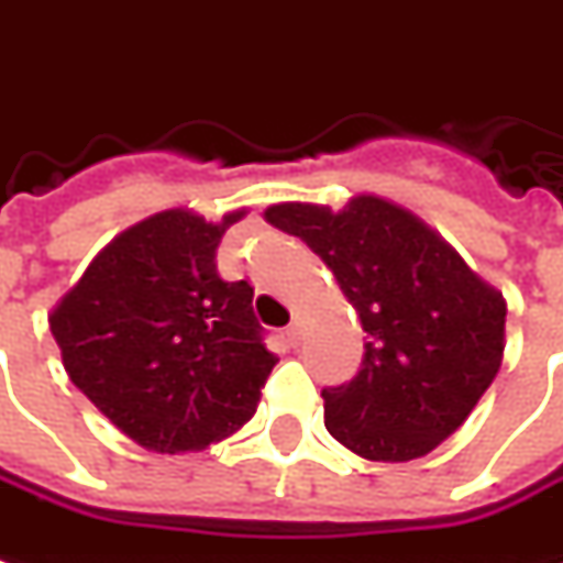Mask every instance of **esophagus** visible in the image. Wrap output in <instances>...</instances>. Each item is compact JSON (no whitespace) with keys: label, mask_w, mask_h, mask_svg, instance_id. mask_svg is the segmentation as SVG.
<instances>
[{"label":"esophagus","mask_w":563,"mask_h":563,"mask_svg":"<svg viewBox=\"0 0 563 563\" xmlns=\"http://www.w3.org/2000/svg\"><path fill=\"white\" fill-rule=\"evenodd\" d=\"M286 341H289V344H298V341H301V322L298 320H292L289 322V325H286Z\"/></svg>","instance_id":"1"}]
</instances>
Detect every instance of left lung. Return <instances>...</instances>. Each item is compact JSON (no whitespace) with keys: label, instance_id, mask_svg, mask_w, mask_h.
Returning a JSON list of instances; mask_svg holds the SVG:
<instances>
[{"label":"left lung","instance_id":"obj_1","mask_svg":"<svg viewBox=\"0 0 563 563\" xmlns=\"http://www.w3.org/2000/svg\"><path fill=\"white\" fill-rule=\"evenodd\" d=\"M265 219L329 265L368 335L360 372L322 390L325 430L384 463L442 445L500 372L503 295L390 200L360 195L341 213L277 203Z\"/></svg>","mask_w":563,"mask_h":563}]
</instances>
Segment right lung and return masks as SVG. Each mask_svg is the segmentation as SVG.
Returning <instances> with one entry per match:
<instances>
[{
  "label": "right lung",
  "mask_w": 563,
  "mask_h": 563,
  "mask_svg": "<svg viewBox=\"0 0 563 563\" xmlns=\"http://www.w3.org/2000/svg\"><path fill=\"white\" fill-rule=\"evenodd\" d=\"M167 210L106 246L51 313L78 390L161 454L198 451L255 415L277 356L253 313V286L228 283L216 250L228 225Z\"/></svg>",
  "instance_id": "obj_1"
}]
</instances>
